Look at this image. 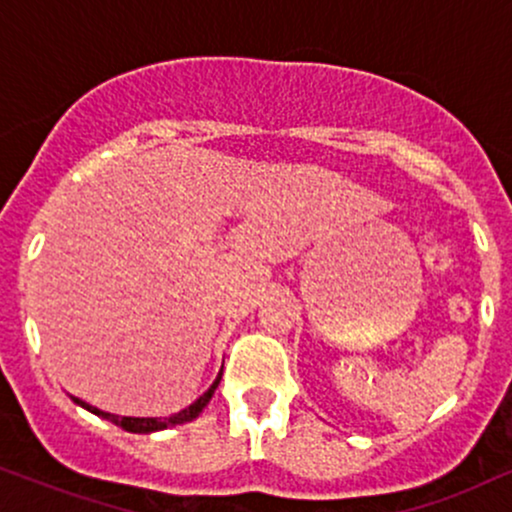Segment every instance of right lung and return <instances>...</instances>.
<instances>
[{"instance_id":"add662e5","label":"right lung","mask_w":512,"mask_h":512,"mask_svg":"<svg viewBox=\"0 0 512 512\" xmlns=\"http://www.w3.org/2000/svg\"><path fill=\"white\" fill-rule=\"evenodd\" d=\"M219 383H221V373H219V378L214 380V385H211L209 390L197 399V402H192L190 407L178 411V414L166 416V419H137V416H117V414H108V411H101V409L91 407V404L81 402V399H76V397H72V399H74L76 404H81V407H84V409L93 411V414H96V416H103V419L113 421V424L120 426L122 431H129V433H154V431H163V428H168V426H178V424H185V421L197 419L199 411L207 407L209 399L214 397V392H216V387H219Z\"/></svg>"}]
</instances>
